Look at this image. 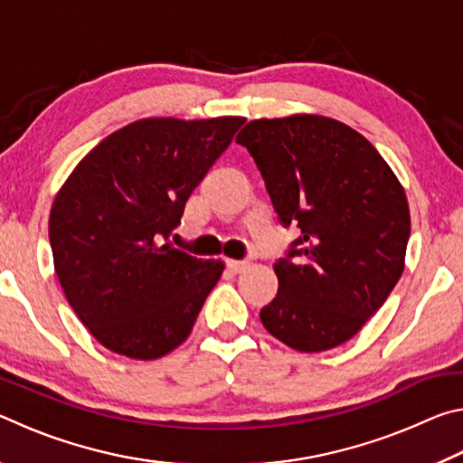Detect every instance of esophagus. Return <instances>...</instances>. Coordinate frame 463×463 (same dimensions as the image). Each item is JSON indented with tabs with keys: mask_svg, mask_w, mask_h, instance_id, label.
<instances>
[{
	"mask_svg": "<svg viewBox=\"0 0 463 463\" xmlns=\"http://www.w3.org/2000/svg\"><path fill=\"white\" fill-rule=\"evenodd\" d=\"M226 265H229V269H232L234 273H241L242 269H247V261H239V260H226Z\"/></svg>",
	"mask_w": 463,
	"mask_h": 463,
	"instance_id": "esophagus-1",
	"label": "esophagus"
}]
</instances>
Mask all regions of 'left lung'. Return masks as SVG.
I'll return each instance as SVG.
<instances>
[{"label": "left lung", "instance_id": "left-lung-1", "mask_svg": "<svg viewBox=\"0 0 463 463\" xmlns=\"http://www.w3.org/2000/svg\"><path fill=\"white\" fill-rule=\"evenodd\" d=\"M284 226L300 231L273 269L263 326L304 354L349 341L404 271V187L365 137L317 114L261 118L239 132Z\"/></svg>", "mask_w": 463, "mask_h": 463}]
</instances>
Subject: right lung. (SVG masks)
Instances as JSON below:
<instances>
[{
    "label": "right lung",
    "mask_w": 463,
    "mask_h": 463,
    "mask_svg": "<svg viewBox=\"0 0 463 463\" xmlns=\"http://www.w3.org/2000/svg\"><path fill=\"white\" fill-rule=\"evenodd\" d=\"M245 118H145L83 156L52 202L49 239L67 302L106 349L156 359L182 345L221 260L174 249L185 202Z\"/></svg>",
    "instance_id": "right-lung-1"
}]
</instances>
